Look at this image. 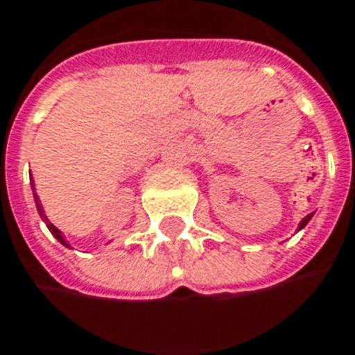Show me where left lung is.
Masks as SVG:
<instances>
[{
	"instance_id": "1",
	"label": "left lung",
	"mask_w": 355,
	"mask_h": 355,
	"mask_svg": "<svg viewBox=\"0 0 355 355\" xmlns=\"http://www.w3.org/2000/svg\"><path fill=\"white\" fill-rule=\"evenodd\" d=\"M311 216H313V214H307V216H305V218L302 220V222H300V228H297V230H304V228H305V224H307V222L311 220Z\"/></svg>"
}]
</instances>
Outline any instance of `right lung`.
Instances as JSON below:
<instances>
[{"label":"right lung","mask_w":355,"mask_h":355,"mask_svg":"<svg viewBox=\"0 0 355 355\" xmlns=\"http://www.w3.org/2000/svg\"><path fill=\"white\" fill-rule=\"evenodd\" d=\"M33 193H34V183H33ZM34 201H36V209H38V214H40V216H42L44 222H46V226H48V230H50V232H51V236H53V238L58 239V241H60V243H63V245H65V248H71L69 243H67V239H65V236H63V234H61L60 230L55 228V226H53V224H51L50 220H48V216H46V214H44L42 202H40V199H38V195H36V193H34Z\"/></svg>","instance_id":"obj_1"}]
</instances>
